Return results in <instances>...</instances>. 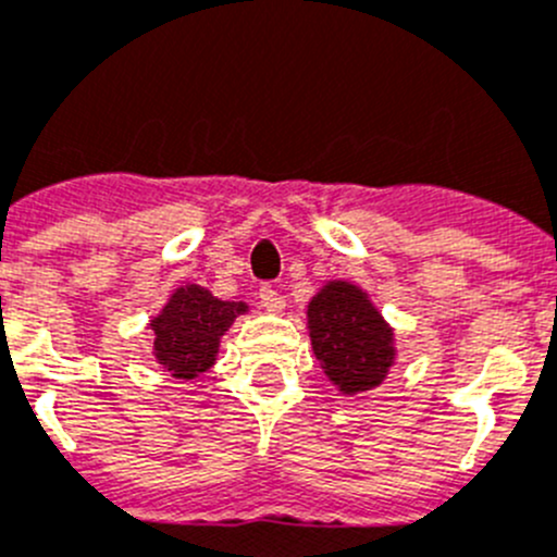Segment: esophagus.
I'll list each match as a JSON object with an SVG mask.
<instances>
[{"instance_id":"34e87169","label":"esophagus","mask_w":557,"mask_h":557,"mask_svg":"<svg viewBox=\"0 0 557 557\" xmlns=\"http://www.w3.org/2000/svg\"><path fill=\"white\" fill-rule=\"evenodd\" d=\"M259 300H262V306L268 311H282L284 309L282 293H278L273 284H262V287H259Z\"/></svg>"}]
</instances>
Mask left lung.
Returning a JSON list of instances; mask_svg holds the SVG:
<instances>
[{
	"label": "left lung",
	"mask_w": 557,
	"mask_h": 557,
	"mask_svg": "<svg viewBox=\"0 0 557 557\" xmlns=\"http://www.w3.org/2000/svg\"><path fill=\"white\" fill-rule=\"evenodd\" d=\"M309 333L317 361L344 394L377 388L394 363V331L355 284L331 282L317 293Z\"/></svg>",
	"instance_id": "8db88e82"
}]
</instances>
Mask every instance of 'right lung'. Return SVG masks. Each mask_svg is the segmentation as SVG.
Instances as JSON below:
<instances>
[{
  "mask_svg": "<svg viewBox=\"0 0 557 557\" xmlns=\"http://www.w3.org/2000/svg\"><path fill=\"white\" fill-rule=\"evenodd\" d=\"M243 311L246 304L219 300L196 284L180 287L150 322L158 363L183 380L208 372L219 352V338Z\"/></svg>",
  "mask_w": 557,
  "mask_h": 557,
  "instance_id": "right-lung-1",
  "label": "right lung"
}]
</instances>
